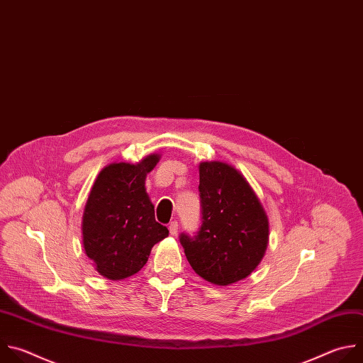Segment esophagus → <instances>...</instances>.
I'll list each match as a JSON object with an SVG mask.
<instances>
[{
  "label": "esophagus",
  "mask_w": 363,
  "mask_h": 363,
  "mask_svg": "<svg viewBox=\"0 0 363 363\" xmlns=\"http://www.w3.org/2000/svg\"><path fill=\"white\" fill-rule=\"evenodd\" d=\"M169 232H170L172 236H176V235H177V232H179V223H177L176 220L169 225Z\"/></svg>",
  "instance_id": "obj_1"
}]
</instances>
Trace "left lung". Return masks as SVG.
Instances as JSON below:
<instances>
[{
	"label": "left lung",
	"instance_id": "8db88e82",
	"mask_svg": "<svg viewBox=\"0 0 363 363\" xmlns=\"http://www.w3.org/2000/svg\"><path fill=\"white\" fill-rule=\"evenodd\" d=\"M200 226L180 243L193 270L214 284L247 277L260 263L267 240V216L246 182L232 166L200 163Z\"/></svg>",
	"mask_w": 363,
	"mask_h": 363
}]
</instances>
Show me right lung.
Returning a JSON list of instances; mask_svg holds the SVG:
<instances>
[{
  "label": "right lung",
  "mask_w": 363,
  "mask_h": 363,
  "mask_svg": "<svg viewBox=\"0 0 363 363\" xmlns=\"http://www.w3.org/2000/svg\"><path fill=\"white\" fill-rule=\"evenodd\" d=\"M159 162L152 155L138 164L114 163L103 169L83 214V245L97 272L111 280L137 273L152 247L169 236L156 222L144 180Z\"/></svg>",
  "instance_id": "1"
}]
</instances>
